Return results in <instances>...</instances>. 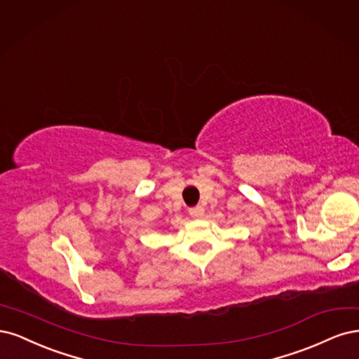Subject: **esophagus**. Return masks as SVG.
Returning <instances> with one entry per match:
<instances>
[{
	"instance_id": "esophagus-1",
	"label": "esophagus",
	"mask_w": 359,
	"mask_h": 359,
	"mask_svg": "<svg viewBox=\"0 0 359 359\" xmlns=\"http://www.w3.org/2000/svg\"><path fill=\"white\" fill-rule=\"evenodd\" d=\"M189 215H191L194 219H200V217H203V215H204V209H203L201 205L192 207V209H189Z\"/></svg>"
}]
</instances>
